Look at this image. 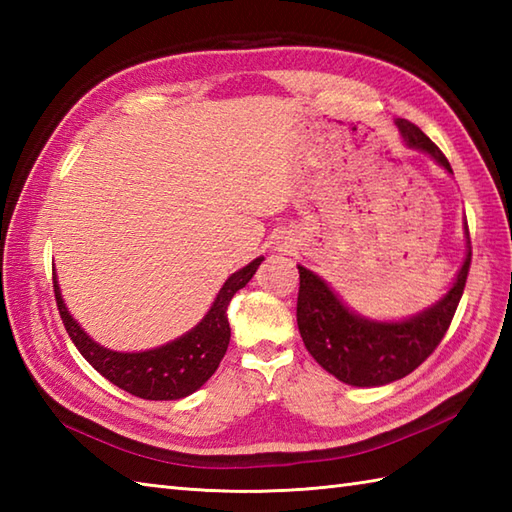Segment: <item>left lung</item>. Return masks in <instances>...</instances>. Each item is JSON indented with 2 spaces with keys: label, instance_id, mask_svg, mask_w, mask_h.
Returning <instances> with one entry per match:
<instances>
[{
  "label": "left lung",
  "instance_id": "left-lung-1",
  "mask_svg": "<svg viewBox=\"0 0 512 512\" xmlns=\"http://www.w3.org/2000/svg\"><path fill=\"white\" fill-rule=\"evenodd\" d=\"M409 147L427 154L451 171L447 156L409 121H396ZM453 173V171H451ZM299 268L297 323L301 339L325 372L347 385L378 387L405 378L436 352L458 310L471 268V246L453 288L436 306L400 323L367 321L347 310L321 277Z\"/></svg>",
  "mask_w": 512,
  "mask_h": 512
}]
</instances>
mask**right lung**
I'll list each match as a JSON object with an SVG mask.
<instances>
[{
  "instance_id": "1",
  "label": "right lung",
  "mask_w": 512,
  "mask_h": 512,
  "mask_svg": "<svg viewBox=\"0 0 512 512\" xmlns=\"http://www.w3.org/2000/svg\"><path fill=\"white\" fill-rule=\"evenodd\" d=\"M262 262L264 257H257L255 262H250L228 277L211 310L191 332L180 336L178 341H171L149 352L123 354L105 350L99 343H94L81 330V325L70 317L61 299L57 277H52L54 299H57L61 321L76 350L96 372L132 396L145 400H178L193 394L215 374L217 365L226 354L228 341H231V325H228L226 314L228 303H231L237 290H242L248 284Z\"/></svg>"
}]
</instances>
